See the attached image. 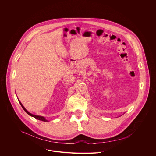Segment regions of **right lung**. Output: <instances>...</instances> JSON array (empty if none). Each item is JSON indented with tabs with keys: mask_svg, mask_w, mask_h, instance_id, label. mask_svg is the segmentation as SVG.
Returning a JSON list of instances; mask_svg holds the SVG:
<instances>
[{
	"mask_svg": "<svg viewBox=\"0 0 156 156\" xmlns=\"http://www.w3.org/2000/svg\"><path fill=\"white\" fill-rule=\"evenodd\" d=\"M19 101V102H20V105H21V107H22V108H23V110L25 111V112L29 115H30V116H31V117H34V118H35V119H37V120H41V121H43V122H47L48 120H46V119H45V118H44V117H42V116H39V115H33V114H31V113H30L28 110H27V109L24 107V106L22 105V104L20 102V101Z\"/></svg>",
	"mask_w": 156,
	"mask_h": 156,
	"instance_id": "right-lung-1",
	"label": "right lung"
}]
</instances>
